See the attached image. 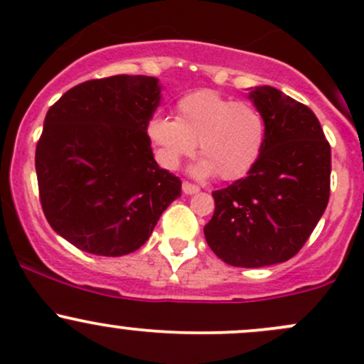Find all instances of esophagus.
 <instances>
[{"label": "esophagus", "mask_w": 364, "mask_h": 364, "mask_svg": "<svg viewBox=\"0 0 364 364\" xmlns=\"http://www.w3.org/2000/svg\"><path fill=\"white\" fill-rule=\"evenodd\" d=\"M182 191H183V193H186V194H194V193H198L199 187L196 186V183L183 181V182H182Z\"/></svg>", "instance_id": "34e87169"}]
</instances>
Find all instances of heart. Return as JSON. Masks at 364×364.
<instances>
[{
    "mask_svg": "<svg viewBox=\"0 0 364 364\" xmlns=\"http://www.w3.org/2000/svg\"><path fill=\"white\" fill-rule=\"evenodd\" d=\"M147 136L163 166L177 168L193 154L198 142L203 156L199 173L237 181L259 161L265 119L253 104L237 102L215 90H196L177 100L175 118L152 116Z\"/></svg>",
    "mask_w": 364,
    "mask_h": 364,
    "instance_id": "heart-1",
    "label": "heart"
}]
</instances>
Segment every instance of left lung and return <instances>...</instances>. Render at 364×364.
<instances>
[{
  "instance_id": "obj_1",
  "label": "left lung",
  "mask_w": 364,
  "mask_h": 364,
  "mask_svg": "<svg viewBox=\"0 0 364 364\" xmlns=\"http://www.w3.org/2000/svg\"><path fill=\"white\" fill-rule=\"evenodd\" d=\"M265 119L259 161L245 178L213 191L206 243L234 267H264L300 252L330 199L331 149L307 105L272 87L250 93Z\"/></svg>"
}]
</instances>
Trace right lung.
I'll return each instance as SVG.
<instances>
[{"instance_id": "right-lung-1", "label": "right lung", "mask_w": 364, "mask_h": 364, "mask_svg": "<svg viewBox=\"0 0 364 364\" xmlns=\"http://www.w3.org/2000/svg\"><path fill=\"white\" fill-rule=\"evenodd\" d=\"M158 102L156 77L118 74L76 85L46 112L36 144L41 208L76 248L135 252L181 196L182 181L159 168L147 136Z\"/></svg>"}]
</instances>
